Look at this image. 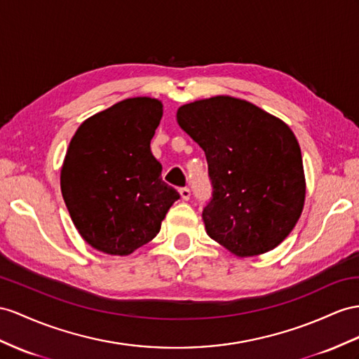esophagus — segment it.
<instances>
[{
  "mask_svg": "<svg viewBox=\"0 0 359 359\" xmlns=\"http://www.w3.org/2000/svg\"><path fill=\"white\" fill-rule=\"evenodd\" d=\"M179 192H180V197H182V200H185V201H188V200H189V197H191V191H189V188H180V189H179Z\"/></svg>",
  "mask_w": 359,
  "mask_h": 359,
  "instance_id": "obj_1",
  "label": "esophagus"
}]
</instances>
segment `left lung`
Returning a JSON list of instances; mask_svg holds the SVG:
<instances>
[{
  "label": "left lung",
  "mask_w": 359,
  "mask_h": 359,
  "mask_svg": "<svg viewBox=\"0 0 359 359\" xmlns=\"http://www.w3.org/2000/svg\"><path fill=\"white\" fill-rule=\"evenodd\" d=\"M177 123L208 161V235L247 258L278 247L299 222L306 183L299 142L282 119L249 101L217 95L183 104Z\"/></svg>",
  "instance_id": "1"
}]
</instances>
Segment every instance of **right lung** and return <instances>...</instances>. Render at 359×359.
Wrapping results in <instances>:
<instances>
[{
    "label": "right lung",
    "instance_id": "obj_1",
    "mask_svg": "<svg viewBox=\"0 0 359 359\" xmlns=\"http://www.w3.org/2000/svg\"><path fill=\"white\" fill-rule=\"evenodd\" d=\"M150 97L119 101L80 124L60 171L72 223L94 249L126 256L159 233L179 192L150 150L162 118Z\"/></svg>",
    "mask_w": 359,
    "mask_h": 359
}]
</instances>
